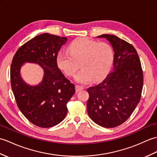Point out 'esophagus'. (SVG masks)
<instances>
[{"label": "esophagus", "mask_w": 157, "mask_h": 157, "mask_svg": "<svg viewBox=\"0 0 157 157\" xmlns=\"http://www.w3.org/2000/svg\"><path fill=\"white\" fill-rule=\"evenodd\" d=\"M84 90V87H83V86H79V85L75 86V90L77 92L81 91V90Z\"/></svg>", "instance_id": "obj_1"}]
</instances>
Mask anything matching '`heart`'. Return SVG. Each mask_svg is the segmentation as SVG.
Segmentation results:
<instances>
[{
    "instance_id": "b5f03b06",
    "label": "heart",
    "mask_w": 157,
    "mask_h": 157,
    "mask_svg": "<svg viewBox=\"0 0 157 157\" xmlns=\"http://www.w3.org/2000/svg\"><path fill=\"white\" fill-rule=\"evenodd\" d=\"M68 52H60L56 56L59 69L67 75L73 76L80 64L82 69L75 77L76 82L87 84L104 79L111 70L114 60L112 46L88 38H78L67 48Z\"/></svg>"
}]
</instances>
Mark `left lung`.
Instances as JSON below:
<instances>
[{
    "label": "left lung",
    "instance_id": "left-lung-1",
    "mask_svg": "<svg viewBox=\"0 0 157 157\" xmlns=\"http://www.w3.org/2000/svg\"><path fill=\"white\" fill-rule=\"evenodd\" d=\"M115 52L113 71L99 84L88 88V115L96 124L112 128L128 119L140 101L143 72L139 56L129 43L102 34Z\"/></svg>",
    "mask_w": 157,
    "mask_h": 157
}]
</instances>
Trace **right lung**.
<instances>
[{
	"label": "right lung",
	"instance_id": "1",
	"mask_svg": "<svg viewBox=\"0 0 157 157\" xmlns=\"http://www.w3.org/2000/svg\"><path fill=\"white\" fill-rule=\"evenodd\" d=\"M67 41L65 37L44 33L25 43L13 56L11 84L17 105L29 121L40 128H51L65 119L66 105L75 92V85L56 63L58 52ZM24 62L36 63L44 70L43 80L38 85L23 81L20 70Z\"/></svg>",
	"mask_w": 157,
	"mask_h": 157
}]
</instances>
